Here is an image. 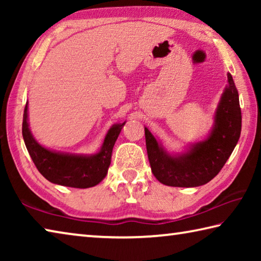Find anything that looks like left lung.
<instances>
[{
    "label": "left lung",
    "instance_id": "obj_1",
    "mask_svg": "<svg viewBox=\"0 0 261 261\" xmlns=\"http://www.w3.org/2000/svg\"><path fill=\"white\" fill-rule=\"evenodd\" d=\"M242 130L238 92L230 73L214 115V124L204 140L191 144L187 152L168 153L145 127L147 155L153 175L168 187L194 188L208 183L222 169L235 148Z\"/></svg>",
    "mask_w": 261,
    "mask_h": 261
}]
</instances>
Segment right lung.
<instances>
[{"label":"right lung","instance_id":"right-lung-1","mask_svg":"<svg viewBox=\"0 0 261 261\" xmlns=\"http://www.w3.org/2000/svg\"><path fill=\"white\" fill-rule=\"evenodd\" d=\"M28 103L23 116V138L35 167L49 182L63 187L86 189L95 187L108 173L115 141L125 122L114 124L105 137L100 151L91 155L50 151L34 139L29 127Z\"/></svg>","mask_w":261,"mask_h":261}]
</instances>
